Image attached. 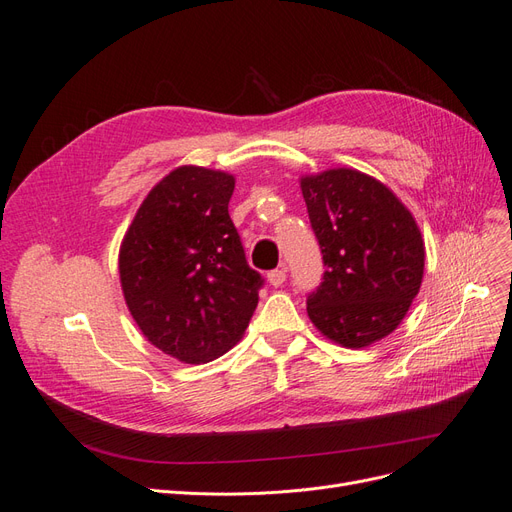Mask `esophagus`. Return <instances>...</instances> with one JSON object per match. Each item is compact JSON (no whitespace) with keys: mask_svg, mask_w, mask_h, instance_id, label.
Masks as SVG:
<instances>
[{"mask_svg":"<svg viewBox=\"0 0 512 512\" xmlns=\"http://www.w3.org/2000/svg\"><path fill=\"white\" fill-rule=\"evenodd\" d=\"M267 282L273 286V288H280L284 282H286V269H273L267 273Z\"/></svg>","mask_w":512,"mask_h":512,"instance_id":"1","label":"esophagus"}]
</instances>
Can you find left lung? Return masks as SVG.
Instances as JSON below:
<instances>
[{
  "label": "left lung",
  "instance_id": "8db88e82",
  "mask_svg": "<svg viewBox=\"0 0 512 512\" xmlns=\"http://www.w3.org/2000/svg\"><path fill=\"white\" fill-rule=\"evenodd\" d=\"M327 265L307 316L331 342L367 348L391 335L421 290L425 241L391 188L354 168L301 177Z\"/></svg>",
  "mask_w": 512,
  "mask_h": 512
}]
</instances>
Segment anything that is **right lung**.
<instances>
[{"mask_svg": "<svg viewBox=\"0 0 512 512\" xmlns=\"http://www.w3.org/2000/svg\"><path fill=\"white\" fill-rule=\"evenodd\" d=\"M235 175L179 166L153 185L119 247L123 299L147 342L200 365L243 337L262 277L228 215Z\"/></svg>", "mask_w": 512, "mask_h": 512, "instance_id": "1", "label": "right lung"}]
</instances>
